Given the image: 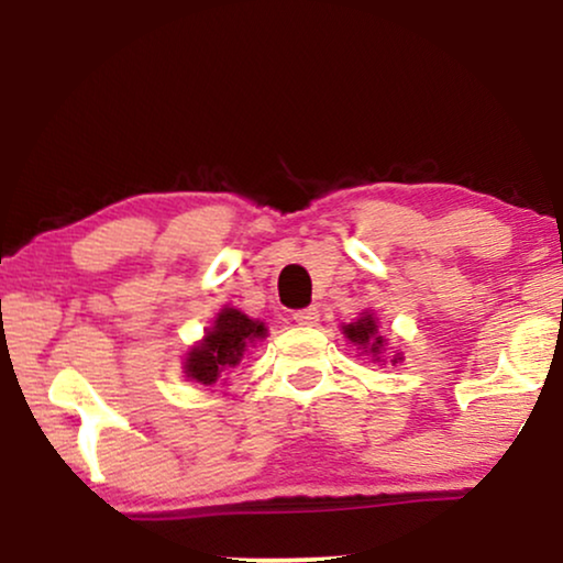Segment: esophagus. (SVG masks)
Masks as SVG:
<instances>
[{
	"mask_svg": "<svg viewBox=\"0 0 563 563\" xmlns=\"http://www.w3.org/2000/svg\"><path fill=\"white\" fill-rule=\"evenodd\" d=\"M291 318H295L297 325H318L320 312H318V307H305V310H297Z\"/></svg>",
	"mask_w": 563,
	"mask_h": 563,
	"instance_id": "34e87169",
	"label": "esophagus"
}]
</instances>
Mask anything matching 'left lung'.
I'll return each instance as SVG.
<instances>
[{"instance_id": "obj_1", "label": "left lung", "mask_w": 563, "mask_h": 563, "mask_svg": "<svg viewBox=\"0 0 563 563\" xmlns=\"http://www.w3.org/2000/svg\"><path fill=\"white\" fill-rule=\"evenodd\" d=\"M345 335H349L353 343L364 345V349L372 351L374 356H379L384 341H382V335H376V320L372 318V314H364V318H361L358 322H351V325H345Z\"/></svg>"}]
</instances>
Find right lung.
Here are the masks:
<instances>
[{
    "instance_id": "add662e5",
    "label": "right lung",
    "mask_w": 563,
    "mask_h": 563,
    "mask_svg": "<svg viewBox=\"0 0 563 563\" xmlns=\"http://www.w3.org/2000/svg\"><path fill=\"white\" fill-rule=\"evenodd\" d=\"M264 335V322L251 320L249 314L225 307L218 314V320H214V328L205 335V341L189 351L187 374L195 382L210 387L225 368L241 364L243 351L249 349V343Z\"/></svg>"
}]
</instances>
